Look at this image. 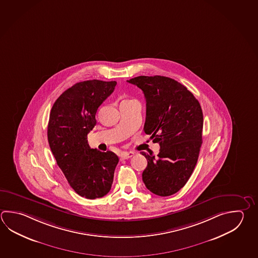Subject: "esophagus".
I'll list each match as a JSON object with an SVG mask.
<instances>
[{"label":"esophagus","instance_id":"1","mask_svg":"<svg viewBox=\"0 0 258 258\" xmlns=\"http://www.w3.org/2000/svg\"><path fill=\"white\" fill-rule=\"evenodd\" d=\"M134 152H132V151H130V152H123L121 153V155H120V159L121 160H127V159H130V158H132V156H134Z\"/></svg>","mask_w":258,"mask_h":258}]
</instances>
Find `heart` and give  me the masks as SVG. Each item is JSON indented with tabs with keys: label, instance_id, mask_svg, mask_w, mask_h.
<instances>
[{
	"label": "heart",
	"instance_id": "b5f03b06",
	"mask_svg": "<svg viewBox=\"0 0 258 258\" xmlns=\"http://www.w3.org/2000/svg\"><path fill=\"white\" fill-rule=\"evenodd\" d=\"M127 101H131V100H124L123 102H127Z\"/></svg>",
	"mask_w": 258,
	"mask_h": 258
}]
</instances>
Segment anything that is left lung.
<instances>
[{"label": "left lung", "instance_id": "8db88e82", "mask_svg": "<svg viewBox=\"0 0 258 258\" xmlns=\"http://www.w3.org/2000/svg\"><path fill=\"white\" fill-rule=\"evenodd\" d=\"M127 82L143 91V130L161 147L157 156L141 152L148 161L143 182L154 195H174L190 179L198 161L204 126L201 105L192 93L172 78L141 76Z\"/></svg>", "mask_w": 258, "mask_h": 258}]
</instances>
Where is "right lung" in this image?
I'll list each match as a JSON object with an SVG mask.
<instances>
[{
  "instance_id": "add662e5",
  "label": "right lung",
  "mask_w": 258,
  "mask_h": 258,
  "mask_svg": "<svg viewBox=\"0 0 258 258\" xmlns=\"http://www.w3.org/2000/svg\"><path fill=\"white\" fill-rule=\"evenodd\" d=\"M116 81L87 80L67 89L49 117V146L68 183L87 199L101 198L111 189L118 157L91 149L88 134L96 126L97 108L111 95Z\"/></svg>"
}]
</instances>
